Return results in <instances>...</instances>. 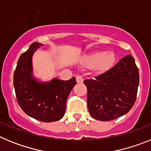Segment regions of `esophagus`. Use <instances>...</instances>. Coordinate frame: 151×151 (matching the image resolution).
<instances>
[{
	"label": "esophagus",
	"instance_id": "esophagus-1",
	"mask_svg": "<svg viewBox=\"0 0 151 151\" xmlns=\"http://www.w3.org/2000/svg\"><path fill=\"white\" fill-rule=\"evenodd\" d=\"M76 78L77 83H82V82H83V78H82L81 76H79V75L76 76Z\"/></svg>",
	"mask_w": 151,
	"mask_h": 151
}]
</instances>
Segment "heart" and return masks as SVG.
<instances>
[{
    "label": "heart",
    "instance_id": "obj_1",
    "mask_svg": "<svg viewBox=\"0 0 151 151\" xmlns=\"http://www.w3.org/2000/svg\"><path fill=\"white\" fill-rule=\"evenodd\" d=\"M116 61L114 52L97 51L86 54L81 60V63L84 66L92 68L97 74H102L111 69Z\"/></svg>",
    "mask_w": 151,
    "mask_h": 151
}]
</instances>
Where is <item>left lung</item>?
Wrapping results in <instances>:
<instances>
[{
    "label": "left lung",
    "mask_w": 151,
    "mask_h": 151,
    "mask_svg": "<svg viewBox=\"0 0 151 151\" xmlns=\"http://www.w3.org/2000/svg\"><path fill=\"white\" fill-rule=\"evenodd\" d=\"M88 107L91 116L110 121L125 115L137 98L139 73L134 60L127 55L95 79H85Z\"/></svg>",
    "instance_id": "obj_1"
}]
</instances>
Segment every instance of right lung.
Returning a JSON list of instances; mask_svg holds the SVG:
<instances>
[{
    "mask_svg": "<svg viewBox=\"0 0 151 151\" xmlns=\"http://www.w3.org/2000/svg\"><path fill=\"white\" fill-rule=\"evenodd\" d=\"M42 45L34 42L19 58L13 85L17 102L27 115L41 122H55L65 114L66 100L76 81L73 77L67 81L54 78L42 83L33 78L32 57Z\"/></svg>",
    "mask_w": 151,
    "mask_h": 151,
    "instance_id": "obj_1",
    "label": "right lung"
}]
</instances>
